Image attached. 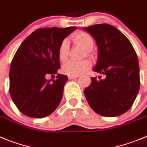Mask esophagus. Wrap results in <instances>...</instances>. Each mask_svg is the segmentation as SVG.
Instances as JSON below:
<instances>
[{
  "instance_id": "esophagus-1",
  "label": "esophagus",
  "mask_w": 147,
  "mask_h": 147,
  "mask_svg": "<svg viewBox=\"0 0 147 147\" xmlns=\"http://www.w3.org/2000/svg\"><path fill=\"white\" fill-rule=\"evenodd\" d=\"M78 75H69V76H68L69 79V80H72V79H75V78H78Z\"/></svg>"
}]
</instances>
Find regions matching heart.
I'll return each mask as SVG.
<instances>
[{
  "instance_id": "heart-1",
  "label": "heart",
  "mask_w": 147,
  "mask_h": 147,
  "mask_svg": "<svg viewBox=\"0 0 147 147\" xmlns=\"http://www.w3.org/2000/svg\"><path fill=\"white\" fill-rule=\"evenodd\" d=\"M72 39L75 44L81 46L86 51L87 53L90 52L94 46V40L89 34L84 31H78L72 36ZM69 45L68 41L64 40L61 42L58 51V57L60 61L64 62L68 57ZM92 64L88 61H69L66 62L62 67V72L68 75H80L83 72L89 69Z\"/></svg>"
}]
</instances>
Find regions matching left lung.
Returning <instances> with one entry per match:
<instances>
[{"mask_svg":"<svg viewBox=\"0 0 147 147\" xmlns=\"http://www.w3.org/2000/svg\"><path fill=\"white\" fill-rule=\"evenodd\" d=\"M93 36L98 55L93 71L105 75L83 92L94 111L107 117L120 116L131 108L140 88L139 64L129 39L114 26L97 24L83 28Z\"/></svg>","mask_w":147,"mask_h":147,"instance_id":"1","label":"left lung"}]
</instances>
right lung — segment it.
Segmentation results:
<instances>
[{"instance_id": "right-lung-1", "label": "right lung", "mask_w": 147, "mask_h": 147, "mask_svg": "<svg viewBox=\"0 0 147 147\" xmlns=\"http://www.w3.org/2000/svg\"><path fill=\"white\" fill-rule=\"evenodd\" d=\"M77 27L36 29L16 52L9 70V92L20 111L31 118H43L53 113L63 97L67 75L61 68L58 51L64 39ZM56 80H47L48 75Z\"/></svg>"}]
</instances>
